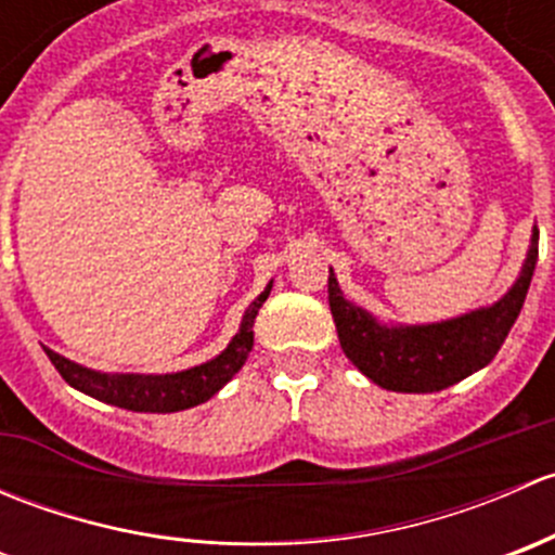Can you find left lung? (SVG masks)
<instances>
[{"instance_id": "obj_1", "label": "left lung", "mask_w": 555, "mask_h": 555, "mask_svg": "<svg viewBox=\"0 0 555 555\" xmlns=\"http://www.w3.org/2000/svg\"><path fill=\"white\" fill-rule=\"evenodd\" d=\"M534 231L529 257L511 293L491 309L427 327H386L344 298L330 268L327 293L340 349L371 382L391 391H440L480 371L496 357L516 324L537 262Z\"/></svg>"}]
</instances>
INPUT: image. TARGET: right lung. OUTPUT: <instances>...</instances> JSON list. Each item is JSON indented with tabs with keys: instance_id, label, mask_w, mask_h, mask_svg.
I'll return each instance as SVG.
<instances>
[{
	"instance_id": "obj_1",
	"label": "right lung",
	"mask_w": 555,
	"mask_h": 555,
	"mask_svg": "<svg viewBox=\"0 0 555 555\" xmlns=\"http://www.w3.org/2000/svg\"><path fill=\"white\" fill-rule=\"evenodd\" d=\"M271 284L266 293L257 295L244 313L242 330L236 338L231 340L220 357L198 367H190L182 373H166V376H104V373H93L88 367L75 365V362L64 360L55 351L44 349L48 360L53 362L55 371L61 373L66 384L75 389L86 391V395L96 397V400L109 402V405L126 408V411H142V413H173L184 411V408L201 405L209 400L211 395L222 389L246 362L251 344H255V324L257 311L266 304Z\"/></svg>"
}]
</instances>
